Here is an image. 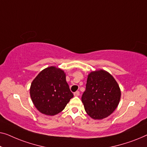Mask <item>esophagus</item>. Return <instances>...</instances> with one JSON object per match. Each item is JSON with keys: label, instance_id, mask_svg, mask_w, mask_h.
<instances>
[{"label": "esophagus", "instance_id": "1", "mask_svg": "<svg viewBox=\"0 0 147 147\" xmlns=\"http://www.w3.org/2000/svg\"><path fill=\"white\" fill-rule=\"evenodd\" d=\"M80 95V92H79V91H76V92H75L74 93V96H78Z\"/></svg>", "mask_w": 147, "mask_h": 147}]
</instances>
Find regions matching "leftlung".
<instances>
[{"label": "left lung", "instance_id": "1", "mask_svg": "<svg viewBox=\"0 0 147 147\" xmlns=\"http://www.w3.org/2000/svg\"><path fill=\"white\" fill-rule=\"evenodd\" d=\"M121 92L117 82L104 70L88 74L82 102L87 115L93 119H103L114 112L119 105Z\"/></svg>", "mask_w": 147, "mask_h": 147}]
</instances>
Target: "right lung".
Returning <instances> with one entry per match:
<instances>
[{
    "mask_svg": "<svg viewBox=\"0 0 147 147\" xmlns=\"http://www.w3.org/2000/svg\"><path fill=\"white\" fill-rule=\"evenodd\" d=\"M30 95L37 110L49 116L61 113L73 97L65 71L54 66L43 69L32 80Z\"/></svg>",
    "mask_w": 147,
    "mask_h": 147,
    "instance_id": "1",
    "label": "right lung"
}]
</instances>
